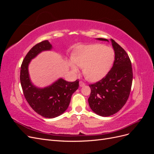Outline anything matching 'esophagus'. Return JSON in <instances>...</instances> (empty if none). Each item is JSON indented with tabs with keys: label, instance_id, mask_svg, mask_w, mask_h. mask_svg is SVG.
I'll list each match as a JSON object with an SVG mask.
<instances>
[{
	"label": "esophagus",
	"instance_id": "1",
	"mask_svg": "<svg viewBox=\"0 0 154 154\" xmlns=\"http://www.w3.org/2000/svg\"><path fill=\"white\" fill-rule=\"evenodd\" d=\"M79 85H80V87H84V86L85 85V83H83V82H82V81H80V82H79Z\"/></svg>",
	"mask_w": 154,
	"mask_h": 154
}]
</instances>
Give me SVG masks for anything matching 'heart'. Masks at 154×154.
I'll list each match as a JSON object with an SVG mask.
<instances>
[{
    "label": "heart",
    "instance_id": "1",
    "mask_svg": "<svg viewBox=\"0 0 154 154\" xmlns=\"http://www.w3.org/2000/svg\"><path fill=\"white\" fill-rule=\"evenodd\" d=\"M114 61L113 49L102 44L81 45L74 51L70 67L74 72L83 67V73L88 80L98 82L110 70Z\"/></svg>",
    "mask_w": 154,
    "mask_h": 154
}]
</instances>
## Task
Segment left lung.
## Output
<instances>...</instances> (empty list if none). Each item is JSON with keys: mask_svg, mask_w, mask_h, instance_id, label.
I'll use <instances>...</instances> for the list:
<instances>
[{"mask_svg": "<svg viewBox=\"0 0 154 154\" xmlns=\"http://www.w3.org/2000/svg\"><path fill=\"white\" fill-rule=\"evenodd\" d=\"M97 40L109 42L105 38ZM110 41L115 54L113 66L102 80L89 85L91 92L88 99L91 110L103 117L113 115L122 109L129 97L133 78L128 55L114 40Z\"/></svg>", "mask_w": 154, "mask_h": 154, "instance_id": "8db88e82", "label": "left lung"}]
</instances>
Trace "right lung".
Wrapping results in <instances>:
<instances>
[{"mask_svg":"<svg viewBox=\"0 0 154 154\" xmlns=\"http://www.w3.org/2000/svg\"><path fill=\"white\" fill-rule=\"evenodd\" d=\"M53 46L44 40L32 48L23 60L20 69V83L27 101L37 114L46 118H54L62 114L69 105L71 96L79 87V81L69 82L62 78L44 88L35 86L31 81L29 65L40 53L51 51Z\"/></svg>","mask_w":154,"mask_h":154,"instance_id":"1","label":"right lung"}]
</instances>
